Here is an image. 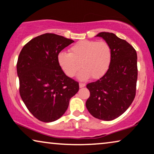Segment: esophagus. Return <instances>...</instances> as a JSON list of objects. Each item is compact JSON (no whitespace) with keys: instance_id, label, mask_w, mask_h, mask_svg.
<instances>
[{"instance_id":"34e87169","label":"esophagus","mask_w":154,"mask_h":154,"mask_svg":"<svg viewBox=\"0 0 154 154\" xmlns=\"http://www.w3.org/2000/svg\"><path fill=\"white\" fill-rule=\"evenodd\" d=\"M79 88H82V87H85V86H86V85L85 84H84V83H79Z\"/></svg>"}]
</instances>
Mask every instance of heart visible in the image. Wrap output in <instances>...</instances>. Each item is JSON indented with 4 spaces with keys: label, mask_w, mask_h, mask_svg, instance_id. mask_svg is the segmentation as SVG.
I'll use <instances>...</instances> for the list:
<instances>
[{
    "label": "heart",
    "mask_w": 154,
    "mask_h": 154,
    "mask_svg": "<svg viewBox=\"0 0 154 154\" xmlns=\"http://www.w3.org/2000/svg\"><path fill=\"white\" fill-rule=\"evenodd\" d=\"M58 63L65 75L73 77L82 68L77 76L79 80L101 78L109 69L112 60V50L104 41L82 40L69 49V53L60 52Z\"/></svg>",
    "instance_id": "1"
}]
</instances>
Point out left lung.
<instances>
[{
	"label": "left lung",
	"mask_w": 154,
	"mask_h": 154,
	"mask_svg": "<svg viewBox=\"0 0 154 154\" xmlns=\"http://www.w3.org/2000/svg\"><path fill=\"white\" fill-rule=\"evenodd\" d=\"M112 50V60L106 75L88 84L90 96L86 107L90 114L99 120H114L132 104L136 94L137 56L135 49L125 40L109 32H100Z\"/></svg>",
	"instance_id": "8db88e82"
}]
</instances>
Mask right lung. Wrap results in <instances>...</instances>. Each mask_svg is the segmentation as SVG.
<instances>
[{
  "instance_id": "right-lung-1",
  "label": "right lung",
  "mask_w": 154,
  "mask_h": 154,
  "mask_svg": "<svg viewBox=\"0 0 154 154\" xmlns=\"http://www.w3.org/2000/svg\"><path fill=\"white\" fill-rule=\"evenodd\" d=\"M74 41L55 34H42L29 41L17 63L20 94L33 116L44 122L65 113L69 99L79 91V83L65 75L58 55Z\"/></svg>"
}]
</instances>
